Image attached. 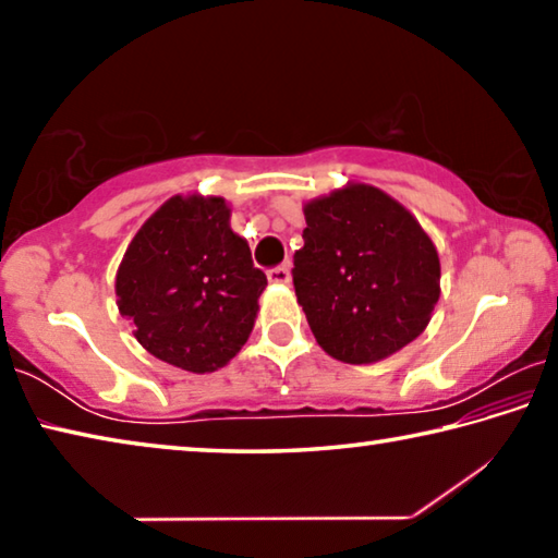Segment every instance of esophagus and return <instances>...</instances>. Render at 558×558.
Masks as SVG:
<instances>
[{"instance_id": "obj_1", "label": "esophagus", "mask_w": 558, "mask_h": 558, "mask_svg": "<svg viewBox=\"0 0 558 558\" xmlns=\"http://www.w3.org/2000/svg\"><path fill=\"white\" fill-rule=\"evenodd\" d=\"M290 266H278L268 270V280L272 286H290Z\"/></svg>"}]
</instances>
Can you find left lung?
<instances>
[{"label":"left lung","mask_w":558,"mask_h":558,"mask_svg":"<svg viewBox=\"0 0 558 558\" xmlns=\"http://www.w3.org/2000/svg\"><path fill=\"white\" fill-rule=\"evenodd\" d=\"M292 282L317 344L344 364L401 352L428 327L440 258L418 219L381 189L349 182L302 206Z\"/></svg>","instance_id":"8db88e82"}]
</instances>
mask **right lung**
<instances>
[{"mask_svg": "<svg viewBox=\"0 0 558 558\" xmlns=\"http://www.w3.org/2000/svg\"><path fill=\"white\" fill-rule=\"evenodd\" d=\"M266 272L231 229L223 196L177 194L140 226L120 260V315L149 354L209 374L241 352L258 317Z\"/></svg>", "mask_w": 558, "mask_h": 558, "instance_id": "1", "label": "right lung"}]
</instances>
